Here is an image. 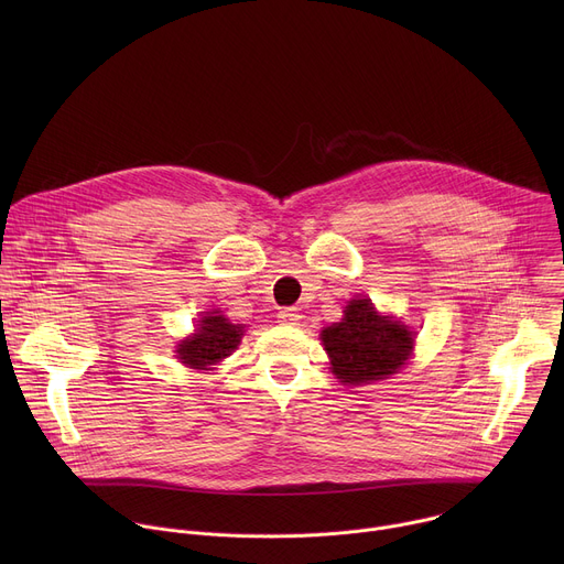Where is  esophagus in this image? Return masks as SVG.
Instances as JSON below:
<instances>
[{
	"label": "esophagus",
	"mask_w": 564,
	"mask_h": 564,
	"mask_svg": "<svg viewBox=\"0 0 564 564\" xmlns=\"http://www.w3.org/2000/svg\"><path fill=\"white\" fill-rule=\"evenodd\" d=\"M299 318H301V314L294 307H283L279 312V321H281V324H285V326H296Z\"/></svg>",
	"instance_id": "esophagus-1"
}]
</instances>
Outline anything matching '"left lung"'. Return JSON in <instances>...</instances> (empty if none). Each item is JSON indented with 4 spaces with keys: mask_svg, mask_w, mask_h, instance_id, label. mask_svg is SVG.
<instances>
[{
    "mask_svg": "<svg viewBox=\"0 0 564 564\" xmlns=\"http://www.w3.org/2000/svg\"><path fill=\"white\" fill-rule=\"evenodd\" d=\"M339 324L321 333L333 372L348 386L386 379L397 372L413 350V335L399 321L381 316L368 299H352Z\"/></svg>",
    "mask_w": 564,
    "mask_h": 564,
    "instance_id": "left-lung-1",
    "label": "left lung"
}]
</instances>
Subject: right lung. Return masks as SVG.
Wrapping results in <instances>:
<instances>
[{"instance_id": "1", "label": "right lung", "mask_w": 564, "mask_h": 564, "mask_svg": "<svg viewBox=\"0 0 564 564\" xmlns=\"http://www.w3.org/2000/svg\"><path fill=\"white\" fill-rule=\"evenodd\" d=\"M240 337H243V326L231 324V321H227L218 312H209L200 321L196 335L181 341L176 352L178 359H183V364H187L189 368L209 370V366L218 364L236 350Z\"/></svg>"}]
</instances>
